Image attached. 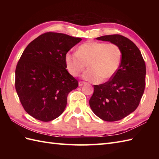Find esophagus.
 <instances>
[{"instance_id": "obj_1", "label": "esophagus", "mask_w": 159, "mask_h": 159, "mask_svg": "<svg viewBox=\"0 0 159 159\" xmlns=\"http://www.w3.org/2000/svg\"><path fill=\"white\" fill-rule=\"evenodd\" d=\"M86 83L85 82H83V81H79V85L80 86V87H81V86H83V85H85Z\"/></svg>"}]
</instances>
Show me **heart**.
Masks as SVG:
<instances>
[{
    "label": "heart",
    "instance_id": "heart-1",
    "mask_svg": "<svg viewBox=\"0 0 159 159\" xmlns=\"http://www.w3.org/2000/svg\"><path fill=\"white\" fill-rule=\"evenodd\" d=\"M122 53L116 43L90 41L80 45L76 53L67 52L65 63L69 73L76 76L87 67L83 74L88 81L98 83L107 81L120 68Z\"/></svg>",
    "mask_w": 159,
    "mask_h": 159
}]
</instances>
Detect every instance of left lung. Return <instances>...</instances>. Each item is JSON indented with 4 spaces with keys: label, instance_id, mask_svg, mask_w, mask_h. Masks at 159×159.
Masks as SVG:
<instances>
[{
    "label": "left lung",
    "instance_id": "1",
    "mask_svg": "<svg viewBox=\"0 0 159 159\" xmlns=\"http://www.w3.org/2000/svg\"><path fill=\"white\" fill-rule=\"evenodd\" d=\"M120 47L122 57L118 70L105 83L94 85L89 105L94 114L107 121L123 119L139 106L146 85V64L139 49L134 43L120 35L97 38Z\"/></svg>",
    "mask_w": 159,
    "mask_h": 159
}]
</instances>
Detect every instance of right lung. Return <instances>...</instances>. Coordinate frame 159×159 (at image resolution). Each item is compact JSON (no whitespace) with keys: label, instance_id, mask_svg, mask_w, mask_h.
I'll use <instances>...</instances> for the list:
<instances>
[{"label":"right lung","instance_id":"1","mask_svg":"<svg viewBox=\"0 0 159 159\" xmlns=\"http://www.w3.org/2000/svg\"><path fill=\"white\" fill-rule=\"evenodd\" d=\"M59 33L39 35L26 46L16 69V90L24 109L35 119L49 121L63 113L77 80L66 70L65 55L81 41Z\"/></svg>","mask_w":159,"mask_h":159}]
</instances>
